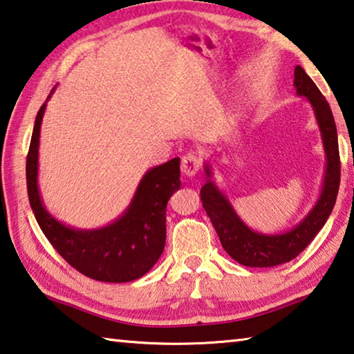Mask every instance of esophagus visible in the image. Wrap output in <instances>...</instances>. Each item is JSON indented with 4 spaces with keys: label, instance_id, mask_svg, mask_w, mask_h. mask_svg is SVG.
<instances>
[{
    "label": "esophagus",
    "instance_id": "1",
    "mask_svg": "<svg viewBox=\"0 0 354 354\" xmlns=\"http://www.w3.org/2000/svg\"><path fill=\"white\" fill-rule=\"evenodd\" d=\"M182 174L189 178H193L201 169V158L196 157L194 153H188L182 158Z\"/></svg>",
    "mask_w": 354,
    "mask_h": 354
}]
</instances>
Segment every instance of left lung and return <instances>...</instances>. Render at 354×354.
<instances>
[{
    "label": "left lung",
    "mask_w": 354,
    "mask_h": 354,
    "mask_svg": "<svg viewBox=\"0 0 354 354\" xmlns=\"http://www.w3.org/2000/svg\"><path fill=\"white\" fill-rule=\"evenodd\" d=\"M294 88L297 96L308 99L320 130L325 151V174L317 201L308 214L290 230L283 233L255 232L239 218L225 191L216 185L209 160L203 165L207 183L201 189V199L224 250L234 261L247 268H274L299 257L315 238L330 218L337 199L340 183V160L337 129L330 104L317 85L299 65L294 70Z\"/></svg>",
    "instance_id": "obj_1"
}]
</instances>
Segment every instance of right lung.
Returning a JSON list of instances; mask_svg holds the SVG:
<instances>
[{
    "label": "right lung",
    "instance_id": "obj_1",
    "mask_svg": "<svg viewBox=\"0 0 354 354\" xmlns=\"http://www.w3.org/2000/svg\"><path fill=\"white\" fill-rule=\"evenodd\" d=\"M46 102L37 113L26 160L29 202L41 232L68 264L93 280L127 283L146 275L165 249L166 205L180 189V158L147 169L129 207L110 224L90 230L66 225L48 212L39 188L40 129Z\"/></svg>",
    "mask_w": 354,
    "mask_h": 354
}]
</instances>
